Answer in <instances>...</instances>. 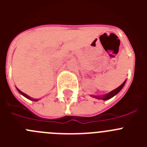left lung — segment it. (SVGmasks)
Segmentation results:
<instances>
[{
	"instance_id": "left-lung-1",
	"label": "left lung",
	"mask_w": 147,
	"mask_h": 147,
	"mask_svg": "<svg viewBox=\"0 0 147 147\" xmlns=\"http://www.w3.org/2000/svg\"><path fill=\"white\" fill-rule=\"evenodd\" d=\"M126 81H127V80H125V81L122 83L120 86L118 87L116 89L110 91V93H107V94L103 95V96H93V95H91V96L94 97V98H98V99H102V100H104V101H105V100L110 99V98H113V96H115V95L118 94V93H119V92L121 90V89L123 88V87H124V85H125Z\"/></svg>"
}]
</instances>
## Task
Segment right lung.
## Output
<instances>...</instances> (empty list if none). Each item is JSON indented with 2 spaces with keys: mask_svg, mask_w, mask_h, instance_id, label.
<instances>
[{
  "mask_svg": "<svg viewBox=\"0 0 147 147\" xmlns=\"http://www.w3.org/2000/svg\"><path fill=\"white\" fill-rule=\"evenodd\" d=\"M17 90H18V92H19V93H20V94H21V95H23V96H25L26 98H28V99L32 100V101H34V102H37V101H38V100H39V99H37V98H32V97L28 96V95H26V93H23V92H22V91H20V90L18 89V88H17Z\"/></svg>",
  "mask_w": 147,
  "mask_h": 147,
  "instance_id": "right-lung-1",
  "label": "right lung"
}]
</instances>
